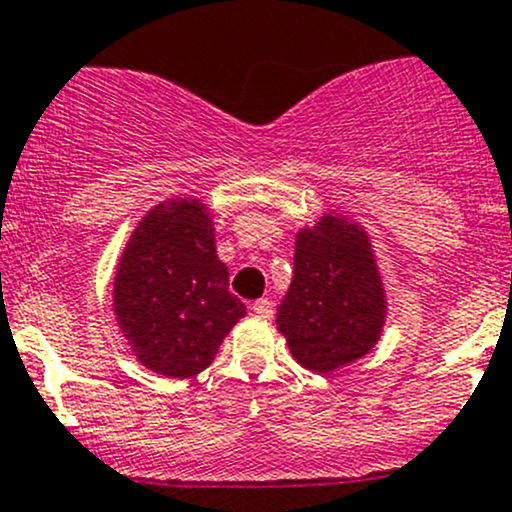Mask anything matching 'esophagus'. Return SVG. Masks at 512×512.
Returning a JSON list of instances; mask_svg holds the SVG:
<instances>
[{"mask_svg":"<svg viewBox=\"0 0 512 512\" xmlns=\"http://www.w3.org/2000/svg\"><path fill=\"white\" fill-rule=\"evenodd\" d=\"M252 312H255L257 317H262V319H270L272 312H275V307H272L270 299L262 297V299H257V302H252Z\"/></svg>","mask_w":512,"mask_h":512,"instance_id":"esophagus-1","label":"esophagus"}]
</instances>
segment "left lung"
Instances as JSON below:
<instances>
[{"label":"left lung","mask_w":512,"mask_h":512,"mask_svg":"<svg viewBox=\"0 0 512 512\" xmlns=\"http://www.w3.org/2000/svg\"><path fill=\"white\" fill-rule=\"evenodd\" d=\"M386 299L369 237L324 215L294 242V275L277 307V329L294 359L317 374L361 359L379 339Z\"/></svg>","instance_id":"left-lung-1"}]
</instances>
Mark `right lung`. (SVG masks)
Returning <instances> with one entry per match:
<instances>
[{
    "instance_id": "1",
    "label": "right lung",
    "mask_w": 512,
    "mask_h": 512,
    "mask_svg": "<svg viewBox=\"0 0 512 512\" xmlns=\"http://www.w3.org/2000/svg\"><path fill=\"white\" fill-rule=\"evenodd\" d=\"M213 220L198 200L156 205L123 250L113 312L138 361L173 379L213 364L225 334L245 317L227 289Z\"/></svg>"
}]
</instances>
